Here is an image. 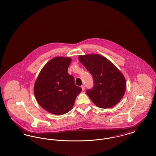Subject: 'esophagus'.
I'll use <instances>...</instances> for the list:
<instances>
[{
	"instance_id": "1",
	"label": "esophagus",
	"mask_w": 156,
	"mask_h": 156,
	"mask_svg": "<svg viewBox=\"0 0 156 156\" xmlns=\"http://www.w3.org/2000/svg\"><path fill=\"white\" fill-rule=\"evenodd\" d=\"M81 88L82 91H84V90H85V86L84 85H82Z\"/></svg>"
}]
</instances>
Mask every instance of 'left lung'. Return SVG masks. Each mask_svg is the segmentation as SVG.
<instances>
[{"mask_svg":"<svg viewBox=\"0 0 156 156\" xmlns=\"http://www.w3.org/2000/svg\"><path fill=\"white\" fill-rule=\"evenodd\" d=\"M92 75L94 87L87 90V94L96 106L110 108L119 102L126 90L123 75L111 62L99 54H87L78 57Z\"/></svg>","mask_w":156,"mask_h":156,"instance_id":"left-lung-1","label":"left lung"}]
</instances>
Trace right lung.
I'll return each mask as SVG.
<instances>
[{
    "mask_svg": "<svg viewBox=\"0 0 156 156\" xmlns=\"http://www.w3.org/2000/svg\"><path fill=\"white\" fill-rule=\"evenodd\" d=\"M69 57H57L43 68L34 87L37 102L45 111L61 115L69 111L82 91L75 85L74 78L68 73Z\"/></svg>",
    "mask_w": 156,
    "mask_h": 156,
    "instance_id": "add662e5",
    "label": "right lung"
}]
</instances>
